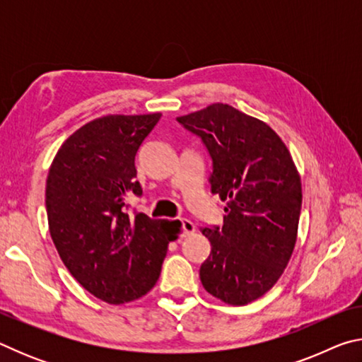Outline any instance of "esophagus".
I'll return each mask as SVG.
<instances>
[{
	"instance_id": "1",
	"label": "esophagus",
	"mask_w": 362,
	"mask_h": 362,
	"mask_svg": "<svg viewBox=\"0 0 362 362\" xmlns=\"http://www.w3.org/2000/svg\"><path fill=\"white\" fill-rule=\"evenodd\" d=\"M182 226H183V235H185V236L192 235V233L196 231L194 223L192 222V220H188V218H183L182 220Z\"/></svg>"
}]
</instances>
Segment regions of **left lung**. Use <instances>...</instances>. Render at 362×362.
Listing matches in <instances>:
<instances>
[{
  "instance_id": "obj_1",
  "label": "left lung",
  "mask_w": 362,
  "mask_h": 362,
  "mask_svg": "<svg viewBox=\"0 0 362 362\" xmlns=\"http://www.w3.org/2000/svg\"><path fill=\"white\" fill-rule=\"evenodd\" d=\"M177 121L203 139L214 163L211 192L226 201L222 228H199L211 243L201 283L223 303L247 305L278 283L296 247L302 209L296 163L265 121L228 103Z\"/></svg>"
}]
</instances>
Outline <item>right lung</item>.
<instances>
[{"mask_svg":"<svg viewBox=\"0 0 362 362\" xmlns=\"http://www.w3.org/2000/svg\"><path fill=\"white\" fill-rule=\"evenodd\" d=\"M161 113L107 115L86 122L60 146L46 180L52 243L71 276L94 297L122 305L156 284L179 220L126 214L142 194L136 180L139 146Z\"/></svg>","mask_w":362,"mask_h":362,"instance_id":"right-lung-1","label":"right lung"}]
</instances>
